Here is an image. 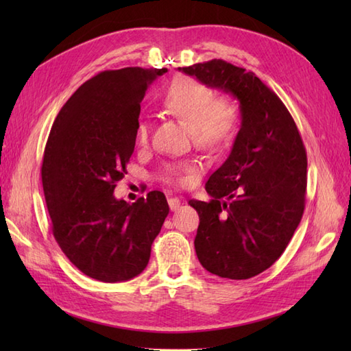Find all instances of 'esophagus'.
Segmentation results:
<instances>
[{"label": "esophagus", "instance_id": "esophagus-1", "mask_svg": "<svg viewBox=\"0 0 351 351\" xmlns=\"http://www.w3.org/2000/svg\"><path fill=\"white\" fill-rule=\"evenodd\" d=\"M169 206H170L171 211H178V210H180V206H181V200L178 197H170L169 199Z\"/></svg>", "mask_w": 351, "mask_h": 351}]
</instances>
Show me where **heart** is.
Wrapping results in <instances>:
<instances>
[{
  "instance_id": "heart-1",
  "label": "heart",
  "mask_w": 351,
  "mask_h": 351,
  "mask_svg": "<svg viewBox=\"0 0 351 351\" xmlns=\"http://www.w3.org/2000/svg\"><path fill=\"white\" fill-rule=\"evenodd\" d=\"M162 107L170 116L182 122L190 130L191 140L204 151H219L228 146L235 137L240 122V111L228 98H214L213 90L193 78H176L162 96ZM151 128L146 121L136 126V141L146 146ZM190 167H169L164 180L173 184H184V173Z\"/></svg>"
}]
</instances>
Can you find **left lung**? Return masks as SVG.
I'll return each mask as SVG.
<instances>
[{
  "label": "left lung",
  "instance_id": "8db88e82",
  "mask_svg": "<svg viewBox=\"0 0 351 351\" xmlns=\"http://www.w3.org/2000/svg\"><path fill=\"white\" fill-rule=\"evenodd\" d=\"M240 101L241 128L228 160L205 184L210 202L199 214L196 255L220 278L250 279L285 252L306 199V149L293 116L255 73L225 60L180 68Z\"/></svg>",
  "mask_w": 351,
  "mask_h": 351
}]
</instances>
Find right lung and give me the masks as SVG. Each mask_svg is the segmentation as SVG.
Here are the masks:
<instances>
[{
    "instance_id": "right-lung-1",
    "label": "right lung",
    "mask_w": 351,
    "mask_h": 351,
    "mask_svg": "<svg viewBox=\"0 0 351 351\" xmlns=\"http://www.w3.org/2000/svg\"><path fill=\"white\" fill-rule=\"evenodd\" d=\"M167 69L123 68L87 80L64 104L45 146L42 184L52 235L88 278L123 282L145 270L169 214L166 196L116 199L136 146L140 102Z\"/></svg>"
}]
</instances>
